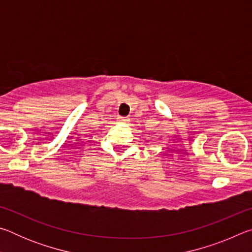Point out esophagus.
<instances>
[{"mask_svg": "<svg viewBox=\"0 0 252 252\" xmlns=\"http://www.w3.org/2000/svg\"><path fill=\"white\" fill-rule=\"evenodd\" d=\"M118 120H119V122H121V123H127V122H129V119L125 118V117H119Z\"/></svg>", "mask_w": 252, "mask_h": 252, "instance_id": "34e87169", "label": "esophagus"}]
</instances>
